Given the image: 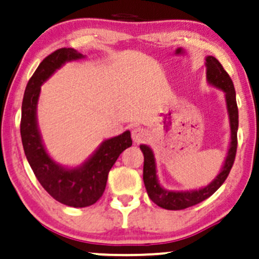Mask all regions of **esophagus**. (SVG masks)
Segmentation results:
<instances>
[{
    "instance_id": "1",
    "label": "esophagus",
    "mask_w": 259,
    "mask_h": 259,
    "mask_svg": "<svg viewBox=\"0 0 259 259\" xmlns=\"http://www.w3.org/2000/svg\"><path fill=\"white\" fill-rule=\"evenodd\" d=\"M147 130H145L144 127H135V129L132 130V138L135 144H141V142H144L145 140L147 139Z\"/></svg>"
}]
</instances>
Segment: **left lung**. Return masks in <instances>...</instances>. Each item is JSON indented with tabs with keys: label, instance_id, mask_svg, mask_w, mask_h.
I'll return each mask as SVG.
<instances>
[{
	"label": "left lung",
	"instance_id": "1",
	"mask_svg": "<svg viewBox=\"0 0 259 259\" xmlns=\"http://www.w3.org/2000/svg\"><path fill=\"white\" fill-rule=\"evenodd\" d=\"M204 64H206V78L208 84L224 92L229 125H230V144H229L228 153L221 171L207 186L201 187L198 190H190V191H174V190L164 189L159 184L158 177H157L156 158H154L153 151L151 150V147L147 145H140V150L144 153V184L146 191L151 200L164 209H185L187 207L195 206V204L207 200L223 185V183L230 173L235 156H236L239 111H237L236 94H235L233 80L225 72L218 59L213 56H207Z\"/></svg>",
	"mask_w": 259,
	"mask_h": 259
}]
</instances>
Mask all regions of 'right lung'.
<instances>
[{"mask_svg":"<svg viewBox=\"0 0 259 259\" xmlns=\"http://www.w3.org/2000/svg\"><path fill=\"white\" fill-rule=\"evenodd\" d=\"M74 49H59L38 64L25 88L22 103L20 135L29 164L38 183L55 200L69 207L82 208L96 203L106 189L108 173L120 153L133 145L130 132L102 141L78 167L59 164L45 147L37 124V102L41 85L67 62L84 59Z\"/></svg>","mask_w":259,"mask_h":259,"instance_id":"1","label":"right lung"}]
</instances>
